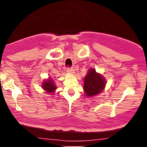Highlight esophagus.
I'll return each instance as SVG.
<instances>
[{"label": "esophagus", "instance_id": "obj_1", "mask_svg": "<svg viewBox=\"0 0 147 147\" xmlns=\"http://www.w3.org/2000/svg\"><path fill=\"white\" fill-rule=\"evenodd\" d=\"M66 70H67V72H70V73H74V72H75V70H74V68H70V67H68Z\"/></svg>", "mask_w": 147, "mask_h": 147}]
</instances>
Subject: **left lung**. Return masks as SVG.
Returning <instances> with one entry per match:
<instances>
[{"label":"left lung","instance_id":"obj_1","mask_svg":"<svg viewBox=\"0 0 147 147\" xmlns=\"http://www.w3.org/2000/svg\"><path fill=\"white\" fill-rule=\"evenodd\" d=\"M105 80L100 74L91 69L84 78V91L88 97H92L102 92L105 87Z\"/></svg>","mask_w":147,"mask_h":147}]
</instances>
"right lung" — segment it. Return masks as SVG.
I'll return each mask as SVG.
<instances>
[{
    "label": "right lung",
    "mask_w": 147,
    "mask_h": 147,
    "mask_svg": "<svg viewBox=\"0 0 147 147\" xmlns=\"http://www.w3.org/2000/svg\"><path fill=\"white\" fill-rule=\"evenodd\" d=\"M42 87H43V88L44 89L45 91H47L48 93H52V92L57 88L51 79H48L46 82H43Z\"/></svg>",
    "instance_id": "add662e5"
}]
</instances>
